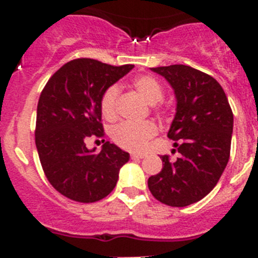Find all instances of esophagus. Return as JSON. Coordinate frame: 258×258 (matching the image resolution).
I'll use <instances>...</instances> for the list:
<instances>
[{
  "label": "esophagus",
  "instance_id": "34e87169",
  "mask_svg": "<svg viewBox=\"0 0 258 258\" xmlns=\"http://www.w3.org/2000/svg\"><path fill=\"white\" fill-rule=\"evenodd\" d=\"M146 156L145 155H141V153H132L131 155V160L136 161V160H142V158H145Z\"/></svg>",
  "mask_w": 258,
  "mask_h": 258
}]
</instances>
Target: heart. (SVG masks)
I'll list each match as a JSON object with an SVG mask.
<instances>
[{
  "label": "heart",
  "mask_w": 258,
  "mask_h": 258,
  "mask_svg": "<svg viewBox=\"0 0 258 258\" xmlns=\"http://www.w3.org/2000/svg\"><path fill=\"white\" fill-rule=\"evenodd\" d=\"M135 90L140 93L142 98L150 105H156L163 98V88L157 80L148 75L136 77L132 82ZM119 88L112 85L105 90L101 96L100 108L103 117L108 121H113L117 117V100H118ZM158 127L155 122L146 121L141 123H124L118 124L112 130L113 142L121 148L131 152H141L147 147L151 139L157 135Z\"/></svg>",
  "instance_id": "b5f03b06"
}]
</instances>
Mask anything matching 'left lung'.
Segmentation results:
<instances>
[{
  "mask_svg": "<svg viewBox=\"0 0 258 258\" xmlns=\"http://www.w3.org/2000/svg\"><path fill=\"white\" fill-rule=\"evenodd\" d=\"M151 70L175 91L177 107L167 136L181 156L175 162L161 156L163 167L148 178V188L162 204L188 206L212 191L227 166L233 113L223 88L210 75L184 64Z\"/></svg>",
  "mask_w": 258,
  "mask_h": 258,
  "instance_id": "obj_1",
  "label": "left lung"
}]
</instances>
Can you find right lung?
Listing matches in <instances>:
<instances>
[{
  "instance_id": "1",
  "label": "right lung",
  "mask_w": 258,
  "mask_h": 258,
  "mask_svg": "<svg viewBox=\"0 0 258 258\" xmlns=\"http://www.w3.org/2000/svg\"><path fill=\"white\" fill-rule=\"evenodd\" d=\"M134 64L111 66L92 58L67 62L46 83L37 105L35 140L43 172L54 189L83 204L112 192L130 153L105 142L100 153L88 137L105 135L100 101L105 90Z\"/></svg>"
}]
</instances>
